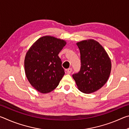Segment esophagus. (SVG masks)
Masks as SVG:
<instances>
[{
  "mask_svg": "<svg viewBox=\"0 0 129 129\" xmlns=\"http://www.w3.org/2000/svg\"><path fill=\"white\" fill-rule=\"evenodd\" d=\"M72 71V68H69L67 69V73L68 74H71Z\"/></svg>",
  "mask_w": 129,
  "mask_h": 129,
  "instance_id": "1",
  "label": "esophagus"
}]
</instances>
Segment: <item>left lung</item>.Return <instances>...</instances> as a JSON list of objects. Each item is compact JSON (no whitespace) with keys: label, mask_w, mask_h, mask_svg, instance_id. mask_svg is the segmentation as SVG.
<instances>
[{"label":"left lung","mask_w":129,"mask_h":129,"mask_svg":"<svg viewBox=\"0 0 129 129\" xmlns=\"http://www.w3.org/2000/svg\"><path fill=\"white\" fill-rule=\"evenodd\" d=\"M80 49L81 68L73 74L79 90L84 93H91L101 88L108 81L111 72L110 58L103 47L93 39L78 42Z\"/></svg>","instance_id":"1"}]
</instances>
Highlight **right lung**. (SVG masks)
Returning <instances> with one entry per match:
<instances>
[{"label":"right lung","mask_w":129,"mask_h":129,"mask_svg":"<svg viewBox=\"0 0 129 129\" xmlns=\"http://www.w3.org/2000/svg\"><path fill=\"white\" fill-rule=\"evenodd\" d=\"M66 41L51 36L39 38L27 51L24 59L26 77L34 88L48 93L58 85L65 74L58 54Z\"/></svg>","instance_id":"right-lung-1"}]
</instances>
